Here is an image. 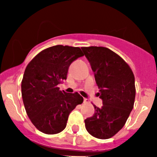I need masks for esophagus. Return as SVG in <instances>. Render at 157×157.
<instances>
[{"label": "esophagus", "instance_id": "34e87169", "mask_svg": "<svg viewBox=\"0 0 157 157\" xmlns=\"http://www.w3.org/2000/svg\"><path fill=\"white\" fill-rule=\"evenodd\" d=\"M89 102V100L87 99V98H84V103L85 104V103H88Z\"/></svg>", "mask_w": 157, "mask_h": 157}]
</instances>
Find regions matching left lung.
<instances>
[{
  "mask_svg": "<svg viewBox=\"0 0 157 157\" xmlns=\"http://www.w3.org/2000/svg\"><path fill=\"white\" fill-rule=\"evenodd\" d=\"M94 73L102 106L94 105V113L84 121L87 132L100 139L116 135L126 123L134 107L135 76L120 56L104 47H83Z\"/></svg>",
  "mask_w": 157,
  "mask_h": 157,
  "instance_id": "left-lung-1",
  "label": "left lung"
}]
</instances>
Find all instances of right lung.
Segmentation results:
<instances>
[{"mask_svg":"<svg viewBox=\"0 0 157 157\" xmlns=\"http://www.w3.org/2000/svg\"><path fill=\"white\" fill-rule=\"evenodd\" d=\"M84 56L78 47L56 45L38 53L24 72L21 88L25 109L37 130L55 135L66 128L72 110L84 98L80 94L60 91L69 66Z\"/></svg>","mask_w":157,"mask_h":157,"instance_id":"add662e5","label":"right lung"}]
</instances>
